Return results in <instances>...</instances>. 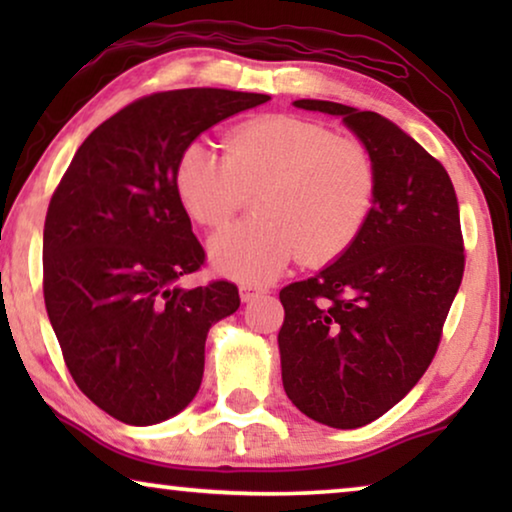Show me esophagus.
<instances>
[{
	"instance_id": "34e87169",
	"label": "esophagus",
	"mask_w": 512,
	"mask_h": 512,
	"mask_svg": "<svg viewBox=\"0 0 512 512\" xmlns=\"http://www.w3.org/2000/svg\"><path fill=\"white\" fill-rule=\"evenodd\" d=\"M263 293H268V289H254V286H240V298H242V303H251V300L261 298Z\"/></svg>"
}]
</instances>
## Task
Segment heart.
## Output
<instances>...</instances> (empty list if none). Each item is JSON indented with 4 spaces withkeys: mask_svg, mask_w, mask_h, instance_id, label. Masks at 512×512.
<instances>
[{
    "mask_svg": "<svg viewBox=\"0 0 512 512\" xmlns=\"http://www.w3.org/2000/svg\"><path fill=\"white\" fill-rule=\"evenodd\" d=\"M181 205L221 228L254 193L256 216L221 230L214 263L244 282H268L291 258L310 268L338 261L359 240L375 205L377 167L366 142L291 114L261 116L223 139V156L188 144L174 167Z\"/></svg>",
    "mask_w": 512,
    "mask_h": 512,
    "instance_id": "1",
    "label": "heart"
}]
</instances>
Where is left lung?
Wrapping results in <instances>:
<instances>
[{"label": "left lung", "mask_w": 512, "mask_h": 512, "mask_svg": "<svg viewBox=\"0 0 512 512\" xmlns=\"http://www.w3.org/2000/svg\"><path fill=\"white\" fill-rule=\"evenodd\" d=\"M342 116L373 153L370 219L347 254L279 291L282 382L293 405L333 429H359L394 408L438 352L464 277V235L450 174L375 111L298 100Z\"/></svg>", "instance_id": "obj_1"}]
</instances>
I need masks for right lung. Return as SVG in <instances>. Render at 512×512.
I'll list each match as a JSON object with an SVG mask.
<instances>
[{
    "label": "right lung",
    "instance_id": "right-lung-1",
    "mask_svg": "<svg viewBox=\"0 0 512 512\" xmlns=\"http://www.w3.org/2000/svg\"><path fill=\"white\" fill-rule=\"evenodd\" d=\"M268 95L184 88L130 102L86 137L48 202L44 300L76 387L118 422L158 424L193 401L209 326L237 286L179 289L205 265L174 188L200 132Z\"/></svg>",
    "mask_w": 512,
    "mask_h": 512
}]
</instances>
